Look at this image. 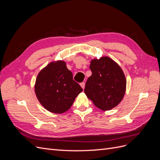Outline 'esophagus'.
Returning <instances> with one entry per match:
<instances>
[{
  "mask_svg": "<svg viewBox=\"0 0 160 160\" xmlns=\"http://www.w3.org/2000/svg\"><path fill=\"white\" fill-rule=\"evenodd\" d=\"M81 87L82 88H83V89H84V88H85V83H84V82H83V83H81Z\"/></svg>",
  "mask_w": 160,
  "mask_h": 160,
  "instance_id": "esophagus-1",
  "label": "esophagus"
}]
</instances>
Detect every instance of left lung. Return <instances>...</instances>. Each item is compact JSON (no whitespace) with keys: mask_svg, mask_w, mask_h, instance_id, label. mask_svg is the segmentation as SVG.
<instances>
[{"mask_svg":"<svg viewBox=\"0 0 160 160\" xmlns=\"http://www.w3.org/2000/svg\"><path fill=\"white\" fill-rule=\"evenodd\" d=\"M89 67L92 75L86 82L85 95L101 110L115 108L126 91L127 81L122 69L107 56L92 59Z\"/></svg>","mask_w":160,"mask_h":160,"instance_id":"obj_1","label":"left lung"}]
</instances>
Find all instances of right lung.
Wrapping results in <instances>:
<instances>
[{"instance_id": "add662e5", "label": "right lung", "mask_w": 160, "mask_h": 160, "mask_svg": "<svg viewBox=\"0 0 160 160\" xmlns=\"http://www.w3.org/2000/svg\"><path fill=\"white\" fill-rule=\"evenodd\" d=\"M83 89L72 79L66 62L57 60L49 62L38 73L35 92L39 103L53 113L68 111Z\"/></svg>"}]
</instances>
